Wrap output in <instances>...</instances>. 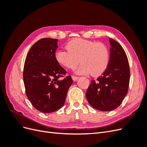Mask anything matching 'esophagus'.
Masks as SVG:
<instances>
[{
	"instance_id": "obj_1",
	"label": "esophagus",
	"mask_w": 147,
	"mask_h": 147,
	"mask_svg": "<svg viewBox=\"0 0 147 147\" xmlns=\"http://www.w3.org/2000/svg\"><path fill=\"white\" fill-rule=\"evenodd\" d=\"M72 80H73L74 81H77L79 77H77V76H74V75H72Z\"/></svg>"
}]
</instances>
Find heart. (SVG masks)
<instances>
[{"instance_id": "1", "label": "heart", "mask_w": 147, "mask_h": 147, "mask_svg": "<svg viewBox=\"0 0 147 147\" xmlns=\"http://www.w3.org/2000/svg\"><path fill=\"white\" fill-rule=\"evenodd\" d=\"M67 51L57 50L55 59L59 64L68 69H76L79 74H91L99 76L107 69L110 61L109 50L104 43L82 38H74L66 45Z\"/></svg>"}]
</instances>
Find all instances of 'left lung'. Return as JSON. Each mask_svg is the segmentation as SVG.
<instances>
[{
	"label": "left lung",
	"mask_w": 147,
	"mask_h": 147,
	"mask_svg": "<svg viewBox=\"0 0 147 147\" xmlns=\"http://www.w3.org/2000/svg\"><path fill=\"white\" fill-rule=\"evenodd\" d=\"M110 61L108 67L96 80H92L86 92L88 102L95 109L104 112L113 110L120 105L127 94L130 69L124 49L109 38Z\"/></svg>",
	"instance_id": "obj_1"
}]
</instances>
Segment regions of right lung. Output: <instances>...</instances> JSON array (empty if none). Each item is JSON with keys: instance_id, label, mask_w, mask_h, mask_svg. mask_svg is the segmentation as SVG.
Here are the masks:
<instances>
[{"instance_id": "1", "label": "right lung", "mask_w": 147, "mask_h": 147, "mask_svg": "<svg viewBox=\"0 0 147 147\" xmlns=\"http://www.w3.org/2000/svg\"><path fill=\"white\" fill-rule=\"evenodd\" d=\"M57 39L44 38L35 42L26 56L23 70L26 93L34 107L51 113L64 104L73 80L71 76L61 80L66 70L55 59Z\"/></svg>"}]
</instances>
